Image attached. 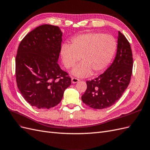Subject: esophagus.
Wrapping results in <instances>:
<instances>
[{
	"mask_svg": "<svg viewBox=\"0 0 150 150\" xmlns=\"http://www.w3.org/2000/svg\"><path fill=\"white\" fill-rule=\"evenodd\" d=\"M78 82H79V79H76V78H74V77L71 78V82L73 83H77Z\"/></svg>",
	"mask_w": 150,
	"mask_h": 150,
	"instance_id": "34e87169",
	"label": "esophagus"
}]
</instances>
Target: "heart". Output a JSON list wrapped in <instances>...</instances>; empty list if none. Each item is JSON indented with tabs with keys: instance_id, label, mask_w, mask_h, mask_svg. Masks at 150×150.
Returning <instances> with one entry per match:
<instances>
[{
	"instance_id": "heart-1",
	"label": "heart",
	"mask_w": 150,
	"mask_h": 150,
	"mask_svg": "<svg viewBox=\"0 0 150 150\" xmlns=\"http://www.w3.org/2000/svg\"><path fill=\"white\" fill-rule=\"evenodd\" d=\"M116 48L117 42L112 36L88 33L73 38L71 45L63 44L60 54L67 69L74 67L81 57L82 62L74 67L71 74L82 78L103 71L110 62Z\"/></svg>"
}]
</instances>
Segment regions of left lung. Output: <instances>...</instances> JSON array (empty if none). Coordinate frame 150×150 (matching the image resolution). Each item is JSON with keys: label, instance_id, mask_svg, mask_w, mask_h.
I'll return each instance as SVG.
<instances>
[{"label": "left lung", "instance_id": "left-lung-1", "mask_svg": "<svg viewBox=\"0 0 150 150\" xmlns=\"http://www.w3.org/2000/svg\"><path fill=\"white\" fill-rule=\"evenodd\" d=\"M132 65L129 42L119 31L117 53L114 62L97 78L87 81V88L82 96V102L96 109H105L114 104L129 83Z\"/></svg>", "mask_w": 150, "mask_h": 150}]
</instances>
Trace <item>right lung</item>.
<instances>
[{
    "label": "right lung",
    "instance_id": "1",
    "mask_svg": "<svg viewBox=\"0 0 150 150\" xmlns=\"http://www.w3.org/2000/svg\"><path fill=\"white\" fill-rule=\"evenodd\" d=\"M63 33L43 24L20 42L16 58V82L21 93L38 109H50L61 102L71 78L58 65Z\"/></svg>",
    "mask_w": 150,
    "mask_h": 150
}]
</instances>
